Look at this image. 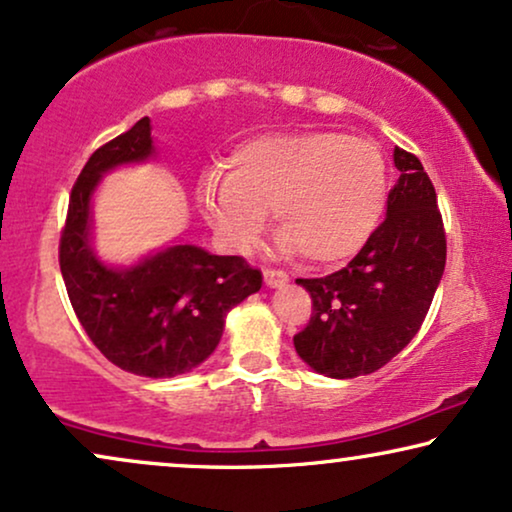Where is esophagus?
I'll list each match as a JSON object with an SVG mask.
<instances>
[{
	"label": "esophagus",
	"instance_id": "esophagus-1",
	"mask_svg": "<svg viewBox=\"0 0 512 512\" xmlns=\"http://www.w3.org/2000/svg\"><path fill=\"white\" fill-rule=\"evenodd\" d=\"M263 280L268 287L277 289V287H284V284L289 282V275L284 270H277V268H265L263 270Z\"/></svg>",
	"mask_w": 512,
	"mask_h": 512
}]
</instances>
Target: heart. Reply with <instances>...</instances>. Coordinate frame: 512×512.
Segmentation results:
<instances>
[{"instance_id":"b5f03b06","label":"heart","mask_w":512,"mask_h":512,"mask_svg":"<svg viewBox=\"0 0 512 512\" xmlns=\"http://www.w3.org/2000/svg\"><path fill=\"white\" fill-rule=\"evenodd\" d=\"M386 188V159L376 143L313 129L240 143L230 174L209 176L199 199L209 225L232 249H249L272 209L284 251L336 265L367 244Z\"/></svg>"}]
</instances>
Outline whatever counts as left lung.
Instances as JSON below:
<instances>
[{
  "mask_svg": "<svg viewBox=\"0 0 512 512\" xmlns=\"http://www.w3.org/2000/svg\"><path fill=\"white\" fill-rule=\"evenodd\" d=\"M400 169L388 214L345 268L296 280L313 298V315L294 336L296 353L331 378L374 374L426 320L447 263L437 195L416 155L395 148Z\"/></svg>",
  "mask_w": 512,
  "mask_h": 512,
  "instance_id": "left-lung-1",
  "label": "left lung"
}]
</instances>
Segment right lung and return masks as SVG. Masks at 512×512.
I'll return each instance as SVG.
<instances>
[{"label":"right lung","mask_w":512,"mask_h":512,"mask_svg":"<svg viewBox=\"0 0 512 512\" xmlns=\"http://www.w3.org/2000/svg\"><path fill=\"white\" fill-rule=\"evenodd\" d=\"M150 155V119L143 117L89 157L72 185L58 263L91 343L129 374L169 378L214 353L228 310L256 294L263 275L242 256H214L192 244H176L126 270L98 261L89 244L91 192L105 171Z\"/></svg>","instance_id":"1"}]
</instances>
